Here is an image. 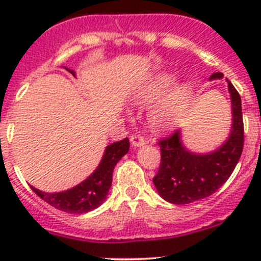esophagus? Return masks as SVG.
I'll return each mask as SVG.
<instances>
[{
	"label": "esophagus",
	"instance_id": "34e87169",
	"mask_svg": "<svg viewBox=\"0 0 261 261\" xmlns=\"http://www.w3.org/2000/svg\"><path fill=\"white\" fill-rule=\"evenodd\" d=\"M130 141L134 146H141L145 144V139H144V136L140 135V134H134V135H131Z\"/></svg>",
	"mask_w": 261,
	"mask_h": 261
}]
</instances>
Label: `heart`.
I'll list each match as a JSON object with an SVG mask.
<instances>
[{
  "label": "heart",
  "mask_w": 261,
  "mask_h": 261,
  "mask_svg": "<svg viewBox=\"0 0 261 261\" xmlns=\"http://www.w3.org/2000/svg\"><path fill=\"white\" fill-rule=\"evenodd\" d=\"M175 77L172 74H160L144 87L139 93V103H149L167 94L174 87ZM192 96V88L188 84H180L175 87L165 98H163L156 106L151 109L149 114L150 125L158 131H164L173 127L179 120L184 110L189 103Z\"/></svg>",
  "instance_id": "b5f03b06"
}]
</instances>
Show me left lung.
Wrapping results in <instances>:
<instances>
[{"instance_id":"8db88e82","label":"left lung","mask_w":261,"mask_h":261,"mask_svg":"<svg viewBox=\"0 0 261 261\" xmlns=\"http://www.w3.org/2000/svg\"><path fill=\"white\" fill-rule=\"evenodd\" d=\"M222 73L211 80L222 78ZM232 103V128L228 140L211 154L189 152L180 141V131L175 130L160 139V167L152 178L160 196L174 204H187L210 197L232 174L244 149V121L241 97L227 80Z\"/></svg>"}]
</instances>
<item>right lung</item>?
<instances>
[{"label": "right lung", "instance_id": "right-lung-1", "mask_svg": "<svg viewBox=\"0 0 261 261\" xmlns=\"http://www.w3.org/2000/svg\"><path fill=\"white\" fill-rule=\"evenodd\" d=\"M68 72L74 74L73 70ZM128 147L130 143L127 138L110 144L105 150L103 158L97 169L86 180L73 187L72 189L58 192V193H45L34 187H31V189L46 203L60 211L68 213H86L92 211L106 199L109 189L111 188L115 165L128 151Z\"/></svg>", "mask_w": 261, "mask_h": 261}]
</instances>
